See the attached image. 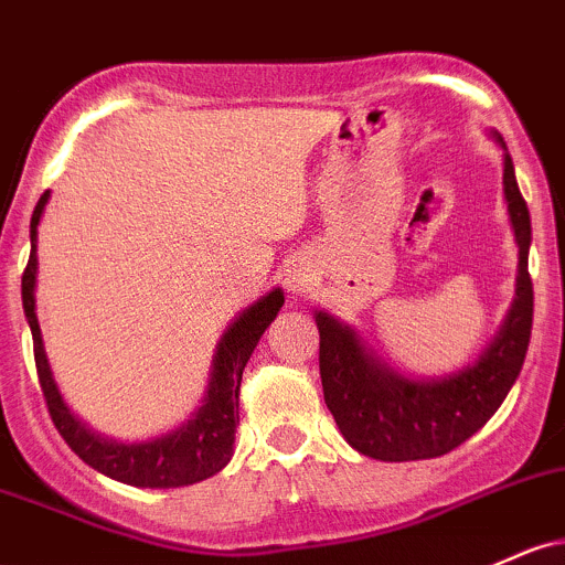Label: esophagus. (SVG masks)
<instances>
[{
	"mask_svg": "<svg viewBox=\"0 0 565 565\" xmlns=\"http://www.w3.org/2000/svg\"><path fill=\"white\" fill-rule=\"evenodd\" d=\"M287 289L292 295H302L311 289V276H308L306 268H295L287 273Z\"/></svg>",
	"mask_w": 565,
	"mask_h": 565,
	"instance_id": "esophagus-1",
	"label": "esophagus"
}]
</instances>
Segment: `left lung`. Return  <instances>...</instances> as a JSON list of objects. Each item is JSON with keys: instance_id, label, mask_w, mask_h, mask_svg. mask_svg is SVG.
<instances>
[{"instance_id": "8db88e82", "label": "left lung", "mask_w": 565, "mask_h": 565, "mask_svg": "<svg viewBox=\"0 0 565 565\" xmlns=\"http://www.w3.org/2000/svg\"><path fill=\"white\" fill-rule=\"evenodd\" d=\"M504 160V201L518 244L512 306L491 343L467 367L445 377H413L383 362L362 334L332 313L316 311L319 370L324 402L353 450L377 461H420L467 443L518 381L534 324V287L529 276L531 214L499 134H488Z\"/></svg>"}]
</instances>
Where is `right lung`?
I'll use <instances>...</instances> for the list:
<instances>
[{
  "mask_svg": "<svg viewBox=\"0 0 565 565\" xmlns=\"http://www.w3.org/2000/svg\"><path fill=\"white\" fill-rule=\"evenodd\" d=\"M51 192L40 198L34 214H31V254L29 265L21 278L23 313H26L31 340H34V362L40 375L42 394H45L47 411L55 429L66 439V445L83 458L96 472L111 477L117 482L136 488H182L201 482L206 477L227 467L233 458L235 426H238V394L241 377L249 356L257 349L259 338L268 330L284 306V289H270L249 308H244L222 332L216 343L209 386L203 392L201 407L190 415L177 429L160 434V437L141 439V443H122V439L104 437L93 431L83 418L72 413L64 394L58 392L51 362H47L45 343H42L40 319H36V227L45 214Z\"/></svg>",
  "mask_w": 565,
  "mask_h": 565,
  "instance_id": "add662e5",
  "label": "right lung"
}]
</instances>
